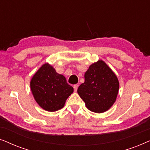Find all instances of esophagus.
<instances>
[{
	"instance_id": "1",
	"label": "esophagus",
	"mask_w": 150,
	"mask_h": 150,
	"mask_svg": "<svg viewBox=\"0 0 150 150\" xmlns=\"http://www.w3.org/2000/svg\"><path fill=\"white\" fill-rule=\"evenodd\" d=\"M73 88H74V91L76 92L77 91V88H78V85L77 84H75L73 86Z\"/></svg>"
}]
</instances>
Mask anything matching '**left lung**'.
<instances>
[{
    "label": "left lung",
    "instance_id": "1",
    "mask_svg": "<svg viewBox=\"0 0 150 150\" xmlns=\"http://www.w3.org/2000/svg\"><path fill=\"white\" fill-rule=\"evenodd\" d=\"M84 82L77 93L89 110L102 113L115 103L119 89L117 75L107 64L98 60L90 66L84 74Z\"/></svg>",
    "mask_w": 150,
    "mask_h": 150
}]
</instances>
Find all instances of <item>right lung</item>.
I'll return each instance as SVG.
<instances>
[{
    "label": "right lung",
    "mask_w": 150,
    "mask_h": 150,
    "mask_svg": "<svg viewBox=\"0 0 150 150\" xmlns=\"http://www.w3.org/2000/svg\"><path fill=\"white\" fill-rule=\"evenodd\" d=\"M30 87L38 104L49 112L62 108L73 93V88L67 83L65 77L57 73L49 63L43 64L33 75Z\"/></svg>",
    "instance_id": "right-lung-1"
}]
</instances>
